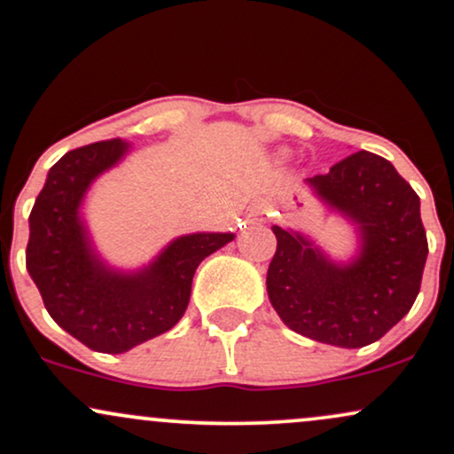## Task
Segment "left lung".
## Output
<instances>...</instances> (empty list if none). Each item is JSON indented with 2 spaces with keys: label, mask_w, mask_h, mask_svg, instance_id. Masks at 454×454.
I'll return each instance as SVG.
<instances>
[{
  "label": "left lung",
  "mask_w": 454,
  "mask_h": 454,
  "mask_svg": "<svg viewBox=\"0 0 454 454\" xmlns=\"http://www.w3.org/2000/svg\"><path fill=\"white\" fill-rule=\"evenodd\" d=\"M307 182L358 223L363 253L339 268L302 236L272 227L277 253L266 278L270 302L302 337L364 348L399 324L420 292L429 253L420 200L388 160L364 150Z\"/></svg>",
  "instance_id": "1"
}]
</instances>
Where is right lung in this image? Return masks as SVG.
<instances>
[{"instance_id":"right-lung-1","label":"right lung","mask_w":454,"mask_h":454,"mask_svg":"<svg viewBox=\"0 0 454 454\" xmlns=\"http://www.w3.org/2000/svg\"><path fill=\"white\" fill-rule=\"evenodd\" d=\"M124 152L120 139L96 141L55 162L29 214L25 251V266L55 324L103 354H124L171 330L188 307L197 266L233 240V233H192L177 238L144 272H109L91 253L79 203L90 182Z\"/></svg>"}]
</instances>
